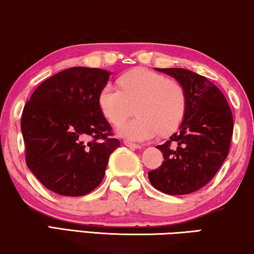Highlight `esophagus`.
Returning a JSON list of instances; mask_svg holds the SVG:
<instances>
[{"mask_svg": "<svg viewBox=\"0 0 254 254\" xmlns=\"http://www.w3.org/2000/svg\"><path fill=\"white\" fill-rule=\"evenodd\" d=\"M124 144L126 145L127 147H130V148H132V149H139V148H142V145H139V144H135V143H130V142H124Z\"/></svg>", "mask_w": 254, "mask_h": 254, "instance_id": "obj_1", "label": "esophagus"}]
</instances>
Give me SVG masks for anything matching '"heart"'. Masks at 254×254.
<instances>
[{
    "label": "heart",
    "instance_id": "1",
    "mask_svg": "<svg viewBox=\"0 0 254 254\" xmlns=\"http://www.w3.org/2000/svg\"><path fill=\"white\" fill-rule=\"evenodd\" d=\"M120 86L108 83L99 93L100 110L111 124L118 125L136 111L138 116L120 125L117 134L131 142H147L170 134L180 126L187 110L184 86L146 68L125 73Z\"/></svg>",
    "mask_w": 254,
    "mask_h": 254
}]
</instances>
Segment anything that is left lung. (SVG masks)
<instances>
[{
    "label": "left lung",
    "mask_w": 254,
    "mask_h": 254,
    "mask_svg": "<svg viewBox=\"0 0 254 254\" xmlns=\"http://www.w3.org/2000/svg\"><path fill=\"white\" fill-rule=\"evenodd\" d=\"M173 77L187 93V110L178 131L156 148L164 161L148 172L155 189L166 194H187L214 178L228 155L233 116L222 91L208 78L185 68H155Z\"/></svg>",
    "instance_id": "8db88e82"
}]
</instances>
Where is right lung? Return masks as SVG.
<instances>
[{"instance_id":"1","label":"right lung","mask_w":254,"mask_h":254,"mask_svg":"<svg viewBox=\"0 0 254 254\" xmlns=\"http://www.w3.org/2000/svg\"><path fill=\"white\" fill-rule=\"evenodd\" d=\"M111 74L82 66L64 69L41 83L23 108L28 168L61 196L80 197L97 188L120 146L98 103Z\"/></svg>"}]
</instances>
